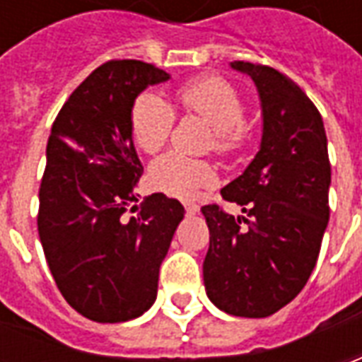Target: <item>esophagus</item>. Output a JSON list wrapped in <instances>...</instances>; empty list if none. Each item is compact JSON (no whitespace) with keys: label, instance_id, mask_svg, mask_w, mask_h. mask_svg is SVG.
Returning <instances> with one entry per match:
<instances>
[{"label":"esophagus","instance_id":"34e87169","mask_svg":"<svg viewBox=\"0 0 362 362\" xmlns=\"http://www.w3.org/2000/svg\"><path fill=\"white\" fill-rule=\"evenodd\" d=\"M184 207H186V213H188V215H196V213H199V207H197L196 204H186Z\"/></svg>","mask_w":362,"mask_h":362}]
</instances>
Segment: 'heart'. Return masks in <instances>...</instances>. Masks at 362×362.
Returning <instances> with one entry per match:
<instances>
[{
	"label": "heart",
	"mask_w": 362,
	"mask_h": 362,
	"mask_svg": "<svg viewBox=\"0 0 362 362\" xmlns=\"http://www.w3.org/2000/svg\"><path fill=\"white\" fill-rule=\"evenodd\" d=\"M182 110L196 114L213 127V147L221 155H233L248 137L244 124V104L233 85L219 77L196 79L178 89ZM174 110L157 93H143L132 110V134L139 149L157 153L166 145L174 127ZM151 180L165 194L182 199L196 197L204 188L217 182V170L211 163L166 153L151 166Z\"/></svg>",
	"instance_id": "1"
}]
</instances>
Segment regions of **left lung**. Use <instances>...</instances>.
Returning <instances> with one entry per match:
<instances>
[{
  "instance_id": "left-lung-1",
  "label": "left lung",
  "mask_w": 362,
  "mask_h": 362,
  "mask_svg": "<svg viewBox=\"0 0 362 362\" xmlns=\"http://www.w3.org/2000/svg\"><path fill=\"white\" fill-rule=\"evenodd\" d=\"M230 67L258 89L262 139L246 170L221 189L246 217L202 207L209 227L204 283L219 310L267 318L303 291L316 266L329 219L332 166L322 116L298 85L273 67Z\"/></svg>"
}]
</instances>
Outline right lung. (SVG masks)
<instances>
[{
    "mask_svg": "<svg viewBox=\"0 0 362 362\" xmlns=\"http://www.w3.org/2000/svg\"><path fill=\"white\" fill-rule=\"evenodd\" d=\"M168 79L139 59L106 62L71 93L52 126L38 235L59 293L93 322L119 324L149 310L186 213L178 199L153 194L126 217L143 174L132 134L135 98Z\"/></svg>",
    "mask_w": 362,
    "mask_h": 362,
    "instance_id": "right-lung-1",
    "label": "right lung"
}]
</instances>
